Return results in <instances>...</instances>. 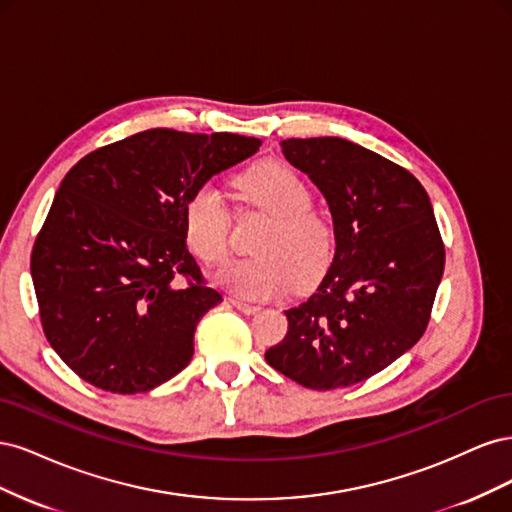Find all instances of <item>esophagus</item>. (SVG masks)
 <instances>
[{"instance_id": "1", "label": "esophagus", "mask_w": 512, "mask_h": 512, "mask_svg": "<svg viewBox=\"0 0 512 512\" xmlns=\"http://www.w3.org/2000/svg\"><path fill=\"white\" fill-rule=\"evenodd\" d=\"M230 303H232V307H237L239 312L245 314V316H252V314H258V312H260V307L250 305V303H243V301H239V299H230Z\"/></svg>"}]
</instances>
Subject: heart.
I'll return each instance as SVG.
<instances>
[{
  "label": "heart",
  "instance_id": "b5f03b06",
  "mask_svg": "<svg viewBox=\"0 0 512 512\" xmlns=\"http://www.w3.org/2000/svg\"><path fill=\"white\" fill-rule=\"evenodd\" d=\"M237 190L247 203L271 215L258 243L260 256L232 260L215 271L213 282L241 299L265 301L314 284L327 271L335 250L329 220L312 209L307 181L284 162H262L243 173ZM185 243L205 265H218L228 252L230 218L220 192L203 185L183 209Z\"/></svg>",
  "mask_w": 512,
  "mask_h": 512
}]
</instances>
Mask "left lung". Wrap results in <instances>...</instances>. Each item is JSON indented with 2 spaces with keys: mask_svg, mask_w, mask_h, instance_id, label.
I'll list each match as a JSON object with an SVG mask.
<instances>
[{
  "mask_svg": "<svg viewBox=\"0 0 512 512\" xmlns=\"http://www.w3.org/2000/svg\"><path fill=\"white\" fill-rule=\"evenodd\" d=\"M333 215L335 256L318 290L286 309L267 363L307 389L352 386L389 367L427 329L444 243L425 188L406 168L346 138H288Z\"/></svg>",
  "mask_w": 512,
  "mask_h": 512,
  "instance_id": "left-lung-1",
  "label": "left lung"
}]
</instances>
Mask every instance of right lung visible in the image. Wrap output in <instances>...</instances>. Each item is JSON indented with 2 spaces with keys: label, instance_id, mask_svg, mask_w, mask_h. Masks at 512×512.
<instances>
[{
  "label": "right lung",
  "instance_id": "1",
  "mask_svg": "<svg viewBox=\"0 0 512 512\" xmlns=\"http://www.w3.org/2000/svg\"><path fill=\"white\" fill-rule=\"evenodd\" d=\"M258 147L250 136L156 128L70 168L36 237L32 280L44 335L76 376L132 395L192 361L196 324L222 294L188 252L183 209Z\"/></svg>",
  "mask_w": 512,
  "mask_h": 512
}]
</instances>
